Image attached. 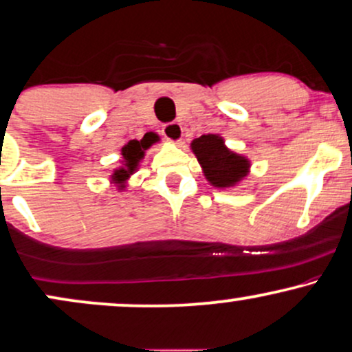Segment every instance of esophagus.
Returning a JSON list of instances; mask_svg holds the SVG:
<instances>
[{
  "label": "esophagus",
  "instance_id": "1",
  "mask_svg": "<svg viewBox=\"0 0 352 352\" xmlns=\"http://www.w3.org/2000/svg\"><path fill=\"white\" fill-rule=\"evenodd\" d=\"M162 135L166 140L172 141V143H179V141H182V136H184V130H182L180 123L170 122L162 126Z\"/></svg>",
  "mask_w": 352,
  "mask_h": 352
}]
</instances>
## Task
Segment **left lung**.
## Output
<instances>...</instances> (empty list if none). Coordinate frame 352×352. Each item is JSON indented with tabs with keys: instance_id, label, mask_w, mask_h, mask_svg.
<instances>
[{
	"instance_id": "8db88e82",
	"label": "left lung",
	"mask_w": 352,
	"mask_h": 352,
	"mask_svg": "<svg viewBox=\"0 0 352 352\" xmlns=\"http://www.w3.org/2000/svg\"><path fill=\"white\" fill-rule=\"evenodd\" d=\"M191 149L201 164L206 179L219 188L237 184L250 167L245 157L229 151L224 146V140L216 135L197 138L191 143Z\"/></svg>"
}]
</instances>
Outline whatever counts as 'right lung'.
<instances>
[{
	"label": "right lung",
	"mask_w": 352,
	"mask_h": 352,
	"mask_svg": "<svg viewBox=\"0 0 352 352\" xmlns=\"http://www.w3.org/2000/svg\"><path fill=\"white\" fill-rule=\"evenodd\" d=\"M149 144L144 143V141H130L124 148L122 149L123 159H124V167L120 168V170H115L112 179L117 182V184H122L131 175L133 172L136 170L138 162L144 157V149H148Z\"/></svg>",
	"instance_id": "add662e5"
}]
</instances>
